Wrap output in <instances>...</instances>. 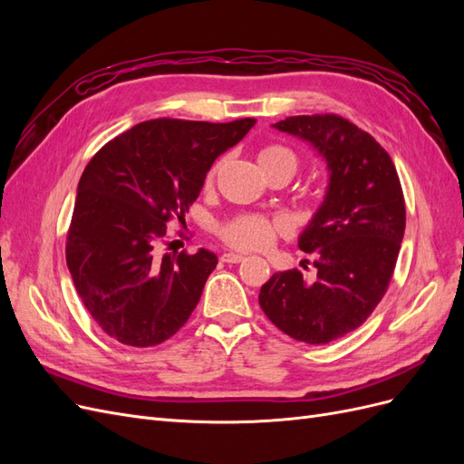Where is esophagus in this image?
Returning <instances> with one entry per match:
<instances>
[{
	"instance_id": "obj_1",
	"label": "esophagus",
	"mask_w": 464,
	"mask_h": 464,
	"mask_svg": "<svg viewBox=\"0 0 464 464\" xmlns=\"http://www.w3.org/2000/svg\"><path fill=\"white\" fill-rule=\"evenodd\" d=\"M246 257L240 256V254H222L220 256V261L224 263H242Z\"/></svg>"
}]
</instances>
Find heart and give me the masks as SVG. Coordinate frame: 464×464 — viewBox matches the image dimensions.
Returning <instances> with one entry per match:
<instances>
[{
	"mask_svg": "<svg viewBox=\"0 0 464 464\" xmlns=\"http://www.w3.org/2000/svg\"><path fill=\"white\" fill-rule=\"evenodd\" d=\"M257 164L265 176H271L276 172H286L294 176V172L298 170V157L296 152L285 145L269 143L257 150ZM220 166H222V160L215 162L208 168V172L205 176L207 189L215 186ZM285 234H288V222L285 218L254 215V213L236 215L227 222H222L218 228V236L224 244L242 251L269 249L276 242V237Z\"/></svg>",
	"mask_w": 464,
	"mask_h": 464,
	"instance_id": "b5f03b06",
	"label": "heart"
}]
</instances>
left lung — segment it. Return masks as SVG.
I'll return each instance as SVG.
<instances>
[{
	"mask_svg": "<svg viewBox=\"0 0 464 464\" xmlns=\"http://www.w3.org/2000/svg\"><path fill=\"white\" fill-rule=\"evenodd\" d=\"M275 128L310 141L331 178L298 242L315 254V278L298 269L275 273L259 305L292 339L327 344L358 329L385 296L406 224L401 179L387 150L343 116H290Z\"/></svg>",
	"mask_w": 464,
	"mask_h": 464,
	"instance_id": "obj_1",
	"label": "left lung"
}]
</instances>
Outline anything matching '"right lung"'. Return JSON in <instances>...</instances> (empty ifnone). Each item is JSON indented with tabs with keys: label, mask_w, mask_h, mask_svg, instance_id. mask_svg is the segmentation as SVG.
<instances>
[{
	"label": "right lung",
	"mask_w": 464,
	"mask_h": 464,
	"mask_svg": "<svg viewBox=\"0 0 464 464\" xmlns=\"http://www.w3.org/2000/svg\"><path fill=\"white\" fill-rule=\"evenodd\" d=\"M254 123L149 120L87 164L65 259L82 305L111 339L149 348L186 325L218 259L207 249L166 251V224H186L208 168Z\"/></svg>",
	"instance_id": "obj_1"
}]
</instances>
